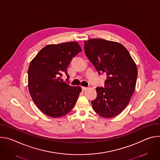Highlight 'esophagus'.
Here are the masks:
<instances>
[{"label":"esophagus","instance_id":"34e87169","mask_svg":"<svg viewBox=\"0 0 160 160\" xmlns=\"http://www.w3.org/2000/svg\"><path fill=\"white\" fill-rule=\"evenodd\" d=\"M82 91H84V90H85L86 89H87V87H82Z\"/></svg>","mask_w":160,"mask_h":160}]
</instances>
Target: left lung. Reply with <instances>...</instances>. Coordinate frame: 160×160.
Listing matches in <instances>:
<instances>
[{"label":"left lung","instance_id":"left-lung-1","mask_svg":"<svg viewBox=\"0 0 160 160\" xmlns=\"http://www.w3.org/2000/svg\"><path fill=\"white\" fill-rule=\"evenodd\" d=\"M85 53L99 73H106L104 88L97 87V98L91 104L95 112L109 118L121 113L133 94L138 68L120 43L101 38L84 41Z\"/></svg>","mask_w":160,"mask_h":160}]
</instances>
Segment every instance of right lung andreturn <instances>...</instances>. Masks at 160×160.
Segmentation results:
<instances>
[{"mask_svg": "<svg viewBox=\"0 0 160 160\" xmlns=\"http://www.w3.org/2000/svg\"><path fill=\"white\" fill-rule=\"evenodd\" d=\"M82 49L77 42L50 44L42 49L28 68V89L34 103L52 118L66 115L74 107L80 87L67 84L61 79L72 59Z\"/></svg>", "mask_w": 160, "mask_h": 160, "instance_id": "add662e5", "label": "right lung"}]
</instances>
